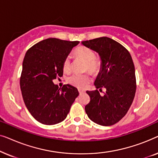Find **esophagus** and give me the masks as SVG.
Listing matches in <instances>:
<instances>
[{
	"mask_svg": "<svg viewBox=\"0 0 158 158\" xmlns=\"http://www.w3.org/2000/svg\"><path fill=\"white\" fill-rule=\"evenodd\" d=\"M78 91L80 93V94H83V93L85 92V90H83V89H78Z\"/></svg>",
	"mask_w": 158,
	"mask_h": 158,
	"instance_id": "34e87169",
	"label": "esophagus"
}]
</instances>
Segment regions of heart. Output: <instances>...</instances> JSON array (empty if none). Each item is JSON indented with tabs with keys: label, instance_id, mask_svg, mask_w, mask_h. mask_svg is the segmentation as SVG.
<instances>
[{
	"label": "heart",
	"instance_id": "obj_1",
	"mask_svg": "<svg viewBox=\"0 0 158 158\" xmlns=\"http://www.w3.org/2000/svg\"><path fill=\"white\" fill-rule=\"evenodd\" d=\"M75 55L76 57L85 62V70H88V72L94 75L97 74L100 71L101 68V62L98 58L96 57V54L91 49L83 46L79 47L75 51ZM62 68H63L64 72H68L70 70V61L69 57L64 59L63 64H62ZM90 81H91V79H90L89 75L87 74H73L68 77L67 79V81L69 84L79 88H85L90 83Z\"/></svg>",
	"mask_w": 158,
	"mask_h": 158
}]
</instances>
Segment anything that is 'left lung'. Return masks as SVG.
I'll use <instances>...</instances> for the list:
<instances>
[{"label": "left lung", "instance_id": "left-lung-1", "mask_svg": "<svg viewBox=\"0 0 158 158\" xmlns=\"http://www.w3.org/2000/svg\"><path fill=\"white\" fill-rule=\"evenodd\" d=\"M82 44L98 54L101 68L94 85L100 90H106L103 96L98 90L86 91L90 101L85 106V112L96 124L111 126L126 115L135 98L136 77L132 58L125 47L106 36L83 41Z\"/></svg>", "mask_w": 158, "mask_h": 158}]
</instances>
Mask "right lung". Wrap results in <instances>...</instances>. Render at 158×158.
Instances as JSON below:
<instances>
[{
  "instance_id": "right-lung-1",
  "label": "right lung",
  "mask_w": 158,
  "mask_h": 158,
  "mask_svg": "<svg viewBox=\"0 0 158 158\" xmlns=\"http://www.w3.org/2000/svg\"><path fill=\"white\" fill-rule=\"evenodd\" d=\"M79 42L49 38L36 43L23 58L20 87L24 103L31 116L43 124L53 125L65 119L78 96L71 85L59 88L53 83L63 75L64 59Z\"/></svg>"
}]
</instances>
